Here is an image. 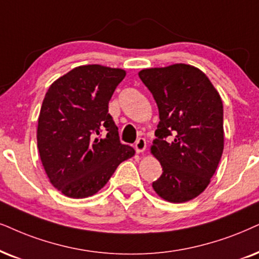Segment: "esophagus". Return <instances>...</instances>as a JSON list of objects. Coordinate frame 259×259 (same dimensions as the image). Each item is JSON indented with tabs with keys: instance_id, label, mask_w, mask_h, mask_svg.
<instances>
[{
	"instance_id": "34e87169",
	"label": "esophagus",
	"mask_w": 259,
	"mask_h": 259,
	"mask_svg": "<svg viewBox=\"0 0 259 259\" xmlns=\"http://www.w3.org/2000/svg\"><path fill=\"white\" fill-rule=\"evenodd\" d=\"M146 147H147V142H146V140L143 139V137H140V139H137L136 143H135V149H136L137 153L145 152Z\"/></svg>"
}]
</instances>
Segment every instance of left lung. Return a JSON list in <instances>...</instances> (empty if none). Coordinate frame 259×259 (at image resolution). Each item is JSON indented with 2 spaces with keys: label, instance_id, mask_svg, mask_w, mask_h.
Returning <instances> with one entry per match:
<instances>
[{
  "label": "left lung",
  "instance_id": "8db88e82",
  "mask_svg": "<svg viewBox=\"0 0 259 259\" xmlns=\"http://www.w3.org/2000/svg\"><path fill=\"white\" fill-rule=\"evenodd\" d=\"M139 76L159 109L152 153L162 175L153 189L168 202H188L204 191L224 152L220 94L189 64L143 69Z\"/></svg>",
  "mask_w": 259,
  "mask_h": 259
}]
</instances>
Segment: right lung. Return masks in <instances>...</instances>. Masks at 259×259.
<instances>
[{
  "label": "right lung",
  "mask_w": 259,
  "mask_h": 259,
  "mask_svg": "<svg viewBox=\"0 0 259 259\" xmlns=\"http://www.w3.org/2000/svg\"><path fill=\"white\" fill-rule=\"evenodd\" d=\"M125 71L91 64L51 84L38 119L39 155L51 184L71 198L97 194L124 160L135 154L122 145L109 101ZM107 134L100 139L101 133Z\"/></svg>",
  "instance_id": "obj_1"
}]
</instances>
